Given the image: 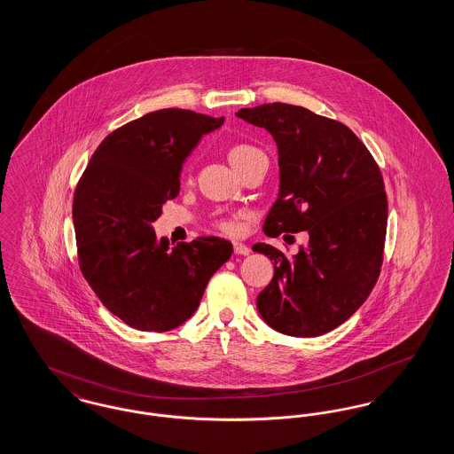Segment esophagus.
<instances>
[{
  "instance_id": "1",
  "label": "esophagus",
  "mask_w": 454,
  "mask_h": 454,
  "mask_svg": "<svg viewBox=\"0 0 454 454\" xmlns=\"http://www.w3.org/2000/svg\"><path fill=\"white\" fill-rule=\"evenodd\" d=\"M233 250H235L237 255H248L250 254V248L241 241H233Z\"/></svg>"
}]
</instances>
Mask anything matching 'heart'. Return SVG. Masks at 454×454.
I'll return each instance as SVG.
<instances>
[{
  "instance_id": "1",
  "label": "heart",
  "mask_w": 454,
  "mask_h": 454,
  "mask_svg": "<svg viewBox=\"0 0 454 454\" xmlns=\"http://www.w3.org/2000/svg\"><path fill=\"white\" fill-rule=\"evenodd\" d=\"M259 156H263V153L260 152L259 148H255L252 145H247V143H238L228 150V160H230L231 167L237 172L241 167H245L248 161H252L254 158H259ZM219 226L226 233L237 231V223L235 221H221Z\"/></svg>"
}]
</instances>
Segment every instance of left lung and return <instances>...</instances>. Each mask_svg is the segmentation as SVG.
<instances>
[{"label":"left lung","mask_w":454,"mask_h":454,"mask_svg":"<svg viewBox=\"0 0 454 454\" xmlns=\"http://www.w3.org/2000/svg\"><path fill=\"white\" fill-rule=\"evenodd\" d=\"M237 117L269 130L278 145L279 194L265 235L309 237L293 259L254 245L274 262L259 313L284 335H324L350 318L378 281L388 219L383 176L352 130L308 108L276 102L241 108Z\"/></svg>","instance_id":"obj_1"}]
</instances>
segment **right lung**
<instances>
[{"label": "right lung", "mask_w": 454, "mask_h": 454, "mask_svg": "<svg viewBox=\"0 0 454 454\" xmlns=\"http://www.w3.org/2000/svg\"><path fill=\"white\" fill-rule=\"evenodd\" d=\"M224 117L161 108L110 132L93 153L73 199L80 269L110 313L143 332L187 322L217 269L228 239L170 245L153 223L180 191L185 158Z\"/></svg>", "instance_id": "1"}]
</instances>
